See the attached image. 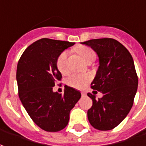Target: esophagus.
Masks as SVG:
<instances>
[{"mask_svg": "<svg viewBox=\"0 0 146 146\" xmlns=\"http://www.w3.org/2000/svg\"><path fill=\"white\" fill-rule=\"evenodd\" d=\"M81 94H82V96H86V92H84V91H83V92H81Z\"/></svg>", "mask_w": 146, "mask_h": 146, "instance_id": "obj_1", "label": "esophagus"}]
</instances>
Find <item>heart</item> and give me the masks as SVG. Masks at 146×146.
Listing matches in <instances>:
<instances>
[{
    "label": "heart",
    "mask_w": 146,
    "mask_h": 146,
    "mask_svg": "<svg viewBox=\"0 0 146 146\" xmlns=\"http://www.w3.org/2000/svg\"><path fill=\"white\" fill-rule=\"evenodd\" d=\"M78 52L79 55L83 57V59L85 61L88 60L91 57H95V53L90 48L87 47H81L78 48ZM67 52H61L60 56H58L56 60V66L58 70L61 73H66L67 72ZM91 77L89 75H83V74H73L71 76L68 77L67 80V84L69 86L75 87L76 89H83L86 86L88 83L90 81Z\"/></svg>",
    "instance_id": "1"
}]
</instances>
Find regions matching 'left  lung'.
I'll list each match as a JSON object with an SVG mask.
<instances>
[{
  "mask_svg": "<svg viewBox=\"0 0 146 146\" xmlns=\"http://www.w3.org/2000/svg\"><path fill=\"white\" fill-rule=\"evenodd\" d=\"M97 53L99 66L91 88L102 92V98L88 93L93 104L87 111L90 125L99 130H110L124 120L132 108L138 79L132 56L118 41L111 38L82 43Z\"/></svg>",
  "mask_w": 146,
  "mask_h": 146,
  "instance_id": "8db88e82",
  "label": "left lung"
}]
</instances>
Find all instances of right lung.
<instances>
[{"label":"right lung","mask_w":146,"mask_h":146,"mask_svg":"<svg viewBox=\"0 0 146 146\" xmlns=\"http://www.w3.org/2000/svg\"><path fill=\"white\" fill-rule=\"evenodd\" d=\"M75 43L43 38L25 49L17 68L19 98L40 128L57 132L68 124L70 111L81 98L79 90L65 86L63 94L53 91L62 75L56 66L61 52Z\"/></svg>","instance_id":"right-lung-1"}]
</instances>
